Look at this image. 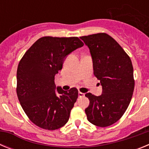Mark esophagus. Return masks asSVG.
Segmentation results:
<instances>
[{
	"label": "esophagus",
	"instance_id": "esophagus-1",
	"mask_svg": "<svg viewBox=\"0 0 149 149\" xmlns=\"http://www.w3.org/2000/svg\"><path fill=\"white\" fill-rule=\"evenodd\" d=\"M85 95V94L83 93H81V92H79L78 93V96L80 97V98H82V97H84V96Z\"/></svg>",
	"mask_w": 149,
	"mask_h": 149
}]
</instances>
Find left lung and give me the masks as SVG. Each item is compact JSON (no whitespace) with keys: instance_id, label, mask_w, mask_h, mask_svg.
Returning <instances> with one entry per match:
<instances>
[{"instance_id":"obj_1","label":"left lung","mask_w":149,"mask_h":149,"mask_svg":"<svg viewBox=\"0 0 149 149\" xmlns=\"http://www.w3.org/2000/svg\"><path fill=\"white\" fill-rule=\"evenodd\" d=\"M81 38L90 51L94 75L102 86V94L85 95L89 105L85 113L89 122L107 127L121 119L131 102L134 89L131 58L116 41L104 33Z\"/></svg>"}]
</instances>
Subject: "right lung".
I'll list each match as a JSON object with an SVG mask.
<instances>
[{
	"label": "right lung",
	"mask_w": 149,
	"mask_h": 149,
	"mask_svg": "<svg viewBox=\"0 0 149 149\" xmlns=\"http://www.w3.org/2000/svg\"><path fill=\"white\" fill-rule=\"evenodd\" d=\"M84 45L77 37L44 36L24 54L17 69L18 101L30 120L41 128L54 131L68 121L78 97L73 87L56 88L54 77L67 55Z\"/></svg>",
	"instance_id": "add662e5"
}]
</instances>
